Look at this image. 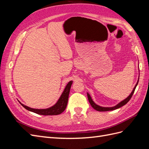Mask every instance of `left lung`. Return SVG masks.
I'll return each mask as SVG.
<instances>
[{
    "instance_id": "left-lung-1",
    "label": "left lung",
    "mask_w": 149,
    "mask_h": 149,
    "mask_svg": "<svg viewBox=\"0 0 149 149\" xmlns=\"http://www.w3.org/2000/svg\"><path fill=\"white\" fill-rule=\"evenodd\" d=\"M139 80V78H138L137 82L136 84L135 85V86H134L133 90L132 91L131 93H130L129 95L127 97H126L125 99H124V100L121 101L120 102H119V103H118L116 105H115L114 106H112V107H103V106H101L97 105V104H96L95 102L93 101V100H92L91 96H90V94L88 93H87V96H88V101H89V102L90 103V104L91 105V106L94 108V109L97 111H101V112H102V111H113V110L118 109V108H120V107L123 106L125 104H127L129 101V100H130V98L132 97L133 94L134 93L135 89H136L137 86L138 84Z\"/></svg>"
}]
</instances>
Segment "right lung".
<instances>
[{"mask_svg":"<svg viewBox=\"0 0 149 149\" xmlns=\"http://www.w3.org/2000/svg\"><path fill=\"white\" fill-rule=\"evenodd\" d=\"M73 82V81H70L66 84L64 89L63 92L62 93L60 98L58 99V100L55 104L48 108H46V109H35V108H31L21 103L19 101L20 103V104L24 108H25L26 110L33 112L34 113L44 116L58 115L62 113L66 109L68 104V97L71 86Z\"/></svg>","mask_w":149,"mask_h":149,"instance_id":"obj_1","label":"right lung"}]
</instances>
